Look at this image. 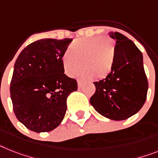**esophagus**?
<instances>
[{
	"label": "esophagus",
	"instance_id": "34e87169",
	"mask_svg": "<svg viewBox=\"0 0 158 158\" xmlns=\"http://www.w3.org/2000/svg\"><path fill=\"white\" fill-rule=\"evenodd\" d=\"M77 85H78V88H81V87H82V82L80 80L77 81Z\"/></svg>",
	"mask_w": 158,
	"mask_h": 158
}]
</instances>
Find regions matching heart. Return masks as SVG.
Listing matches in <instances>:
<instances>
[{
    "mask_svg": "<svg viewBox=\"0 0 158 158\" xmlns=\"http://www.w3.org/2000/svg\"><path fill=\"white\" fill-rule=\"evenodd\" d=\"M69 51L61 58L64 72L69 77L79 73L82 79H103L110 73L115 58L113 40L107 36L82 38L70 44Z\"/></svg>",
    "mask_w": 158,
    "mask_h": 158,
    "instance_id": "heart-1",
    "label": "heart"
}]
</instances>
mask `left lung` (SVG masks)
Instances as JSON below:
<instances>
[{"mask_svg": "<svg viewBox=\"0 0 158 158\" xmlns=\"http://www.w3.org/2000/svg\"><path fill=\"white\" fill-rule=\"evenodd\" d=\"M108 35L115 41V58L110 73L94 82L96 91L90 104L112 120H124L136 114L145 102L148 80L143 56L133 42L118 32Z\"/></svg>", "mask_w": 158, "mask_h": 158, "instance_id": "obj_1", "label": "left lung"}]
</instances>
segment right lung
I'll return each mask as SVG.
<instances>
[{
  "instance_id": "add662e5",
  "label": "right lung",
  "mask_w": 158,
  "mask_h": 158,
  "mask_svg": "<svg viewBox=\"0 0 158 158\" xmlns=\"http://www.w3.org/2000/svg\"><path fill=\"white\" fill-rule=\"evenodd\" d=\"M71 39H43L29 44L14 64L10 97L14 114L35 132L52 131L62 122L67 98L77 82L64 73L61 58Z\"/></svg>"
}]
</instances>
